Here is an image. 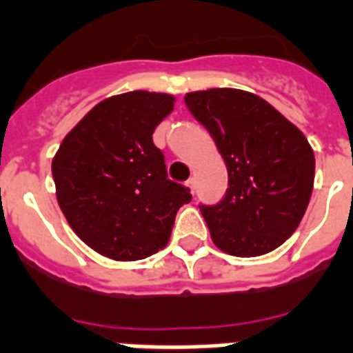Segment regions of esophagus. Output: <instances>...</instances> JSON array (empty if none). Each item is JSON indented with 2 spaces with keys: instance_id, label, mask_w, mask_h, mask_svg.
Wrapping results in <instances>:
<instances>
[{
  "instance_id": "34e87169",
  "label": "esophagus",
  "mask_w": 353,
  "mask_h": 353,
  "mask_svg": "<svg viewBox=\"0 0 353 353\" xmlns=\"http://www.w3.org/2000/svg\"><path fill=\"white\" fill-rule=\"evenodd\" d=\"M187 187L190 188V192H194V190H196V179H194V177H190V179H188Z\"/></svg>"
}]
</instances>
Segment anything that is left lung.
I'll return each instance as SVG.
<instances>
[{
    "mask_svg": "<svg viewBox=\"0 0 353 353\" xmlns=\"http://www.w3.org/2000/svg\"><path fill=\"white\" fill-rule=\"evenodd\" d=\"M228 166V190L200 203L212 242L236 257L281 246L302 222L314 181V153L300 129L255 94L211 88L185 96Z\"/></svg>",
    "mask_w": 353,
    "mask_h": 353,
    "instance_id": "left-lung-1",
    "label": "left lung"
}]
</instances>
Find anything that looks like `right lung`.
<instances>
[{"instance_id":"1","label":"right lung","mask_w":353,"mask_h":353,"mask_svg":"<svg viewBox=\"0 0 353 353\" xmlns=\"http://www.w3.org/2000/svg\"><path fill=\"white\" fill-rule=\"evenodd\" d=\"M170 94L103 99L66 137L51 163L61 211L81 241L114 261L165 248L190 188L168 179L152 134L174 109Z\"/></svg>"}]
</instances>
